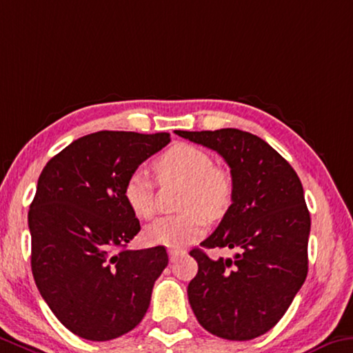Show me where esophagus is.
<instances>
[{
	"label": "esophagus",
	"mask_w": 353,
	"mask_h": 353,
	"mask_svg": "<svg viewBox=\"0 0 353 353\" xmlns=\"http://www.w3.org/2000/svg\"><path fill=\"white\" fill-rule=\"evenodd\" d=\"M168 254H170V261H171V262H176L181 256H185V251H183V250L171 248L170 251H168Z\"/></svg>",
	"instance_id": "1"
}]
</instances>
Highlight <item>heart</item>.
I'll list each match as a JSON object with an SVG mask.
<instances>
[{
	"label": "heart",
	"mask_w": 353,
	"mask_h": 353,
	"mask_svg": "<svg viewBox=\"0 0 353 353\" xmlns=\"http://www.w3.org/2000/svg\"><path fill=\"white\" fill-rule=\"evenodd\" d=\"M160 179H177L187 183L179 215L157 218L144 229V239L152 245L182 248L204 234L205 217L216 220L232 203V179L204 149L192 144H176L155 161ZM124 198L133 214L150 218L155 212V181L144 168L132 171L124 183Z\"/></svg>",
	"instance_id": "1"
}]
</instances>
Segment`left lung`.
<instances>
[{
    "instance_id": "obj_1",
    "label": "left lung",
    "mask_w": 353,
    "mask_h": 353,
    "mask_svg": "<svg viewBox=\"0 0 353 353\" xmlns=\"http://www.w3.org/2000/svg\"><path fill=\"white\" fill-rule=\"evenodd\" d=\"M179 137L216 150L231 168L232 204L201 247L237 251L210 259L190 251L198 273L188 300L207 332L248 341L279 322L307 275L311 218L303 187L286 160L259 137L237 128L183 132Z\"/></svg>"
}]
</instances>
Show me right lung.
I'll return each mask as SVG.
<instances>
[{
	"label": "right lung",
	"instance_id": "right-lung-1",
	"mask_svg": "<svg viewBox=\"0 0 353 353\" xmlns=\"http://www.w3.org/2000/svg\"><path fill=\"white\" fill-rule=\"evenodd\" d=\"M170 141V133L96 132L70 143L39 176L28 212L32 276L77 336L119 338L146 314L168 253L165 247L125 250L141 228L124 183Z\"/></svg>",
	"mask_w": 353,
	"mask_h": 353
}]
</instances>
